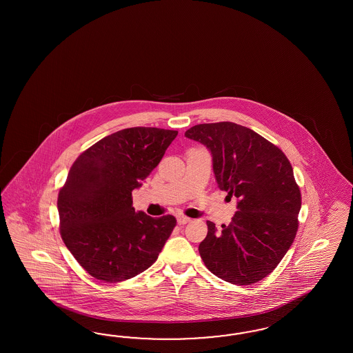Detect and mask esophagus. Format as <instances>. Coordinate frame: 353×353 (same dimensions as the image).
I'll return each mask as SVG.
<instances>
[{
    "instance_id": "34e87169",
    "label": "esophagus",
    "mask_w": 353,
    "mask_h": 353,
    "mask_svg": "<svg viewBox=\"0 0 353 353\" xmlns=\"http://www.w3.org/2000/svg\"><path fill=\"white\" fill-rule=\"evenodd\" d=\"M189 223H192V219H190V217H188V216L180 214V216L177 217V224L179 225L189 224Z\"/></svg>"
}]
</instances>
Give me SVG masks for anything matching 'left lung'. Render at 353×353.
Wrapping results in <instances>:
<instances>
[{
	"instance_id": "8db88e82",
	"label": "left lung",
	"mask_w": 353,
	"mask_h": 353,
	"mask_svg": "<svg viewBox=\"0 0 353 353\" xmlns=\"http://www.w3.org/2000/svg\"><path fill=\"white\" fill-rule=\"evenodd\" d=\"M211 150L216 181L238 198V211L199 245L204 265L233 285H252L270 274L299 228L301 192L288 157L252 129L232 121L198 124L185 132Z\"/></svg>"
}]
</instances>
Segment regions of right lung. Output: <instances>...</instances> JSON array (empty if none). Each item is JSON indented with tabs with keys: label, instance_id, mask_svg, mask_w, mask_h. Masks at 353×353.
<instances>
[{
	"label": "right lung",
	"instance_id": "right-lung-1",
	"mask_svg": "<svg viewBox=\"0 0 353 353\" xmlns=\"http://www.w3.org/2000/svg\"><path fill=\"white\" fill-rule=\"evenodd\" d=\"M177 130L134 127L81 152L58 194L59 233L92 277L117 283L151 267L176 226L136 212L132 192L159 164Z\"/></svg>",
	"mask_w": 353,
	"mask_h": 353
}]
</instances>
